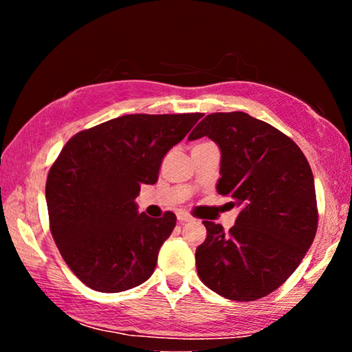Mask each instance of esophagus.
I'll list each match as a JSON object with an SVG mask.
<instances>
[{
    "instance_id": "1",
    "label": "esophagus",
    "mask_w": 352,
    "mask_h": 352,
    "mask_svg": "<svg viewBox=\"0 0 352 352\" xmlns=\"http://www.w3.org/2000/svg\"><path fill=\"white\" fill-rule=\"evenodd\" d=\"M178 220H180L182 223H184V222H190V220H192V217L189 216V214H184V212H180L178 214Z\"/></svg>"
}]
</instances>
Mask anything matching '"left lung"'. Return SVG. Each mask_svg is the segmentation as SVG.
Instances as JSON below:
<instances>
[{
  "instance_id": "1",
  "label": "left lung",
  "mask_w": 352,
  "mask_h": 352,
  "mask_svg": "<svg viewBox=\"0 0 352 352\" xmlns=\"http://www.w3.org/2000/svg\"><path fill=\"white\" fill-rule=\"evenodd\" d=\"M208 136L220 147L217 192L239 206L234 226L208 222L195 250L199 278L233 301L272 294L296 270L318 225L314 175L287 135L243 111L211 113L189 141Z\"/></svg>"
}]
</instances>
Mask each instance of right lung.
<instances>
[{
	"instance_id": "right-lung-1",
	"label": "right lung",
	"mask_w": 352,
	"mask_h": 352,
	"mask_svg": "<svg viewBox=\"0 0 352 352\" xmlns=\"http://www.w3.org/2000/svg\"><path fill=\"white\" fill-rule=\"evenodd\" d=\"M204 113L124 115L71 138L46 180L50 228L71 272L104 294L152 276L158 252L175 228L166 211L138 214L141 184H155L164 155Z\"/></svg>"
}]
</instances>
